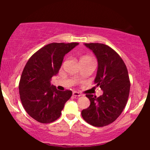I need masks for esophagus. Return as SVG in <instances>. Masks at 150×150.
I'll return each instance as SVG.
<instances>
[{"mask_svg":"<svg viewBox=\"0 0 150 150\" xmlns=\"http://www.w3.org/2000/svg\"><path fill=\"white\" fill-rule=\"evenodd\" d=\"M72 95H73L74 96H77V97H79V96H81V93H80L79 92L73 91V93H72Z\"/></svg>","mask_w":150,"mask_h":150,"instance_id":"esophagus-1","label":"esophagus"}]
</instances>
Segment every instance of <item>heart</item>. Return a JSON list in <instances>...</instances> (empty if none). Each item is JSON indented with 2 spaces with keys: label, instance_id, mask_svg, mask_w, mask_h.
<instances>
[{
  "label": "heart",
  "instance_id": "1",
  "mask_svg": "<svg viewBox=\"0 0 150 150\" xmlns=\"http://www.w3.org/2000/svg\"><path fill=\"white\" fill-rule=\"evenodd\" d=\"M82 59H91V58L90 57H87V56H85V57H83L81 59V60Z\"/></svg>",
  "mask_w": 150,
  "mask_h": 150
}]
</instances>
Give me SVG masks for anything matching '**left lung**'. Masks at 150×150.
<instances>
[{
  "instance_id": "8db88e82",
  "label": "left lung",
  "mask_w": 150,
  "mask_h": 150,
  "mask_svg": "<svg viewBox=\"0 0 150 150\" xmlns=\"http://www.w3.org/2000/svg\"><path fill=\"white\" fill-rule=\"evenodd\" d=\"M96 55L98 69L94 83L103 94L99 97L86 94L91 104L81 112L83 118L90 125L103 127L120 115L128 102L129 76L123 60L115 50L103 43H85Z\"/></svg>"
}]
</instances>
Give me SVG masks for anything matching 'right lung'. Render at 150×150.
I'll use <instances>...</instances> for the list:
<instances>
[{"label":"right lung","mask_w":150,"mask_h":150,"mask_svg":"<svg viewBox=\"0 0 150 150\" xmlns=\"http://www.w3.org/2000/svg\"><path fill=\"white\" fill-rule=\"evenodd\" d=\"M78 43H51L36 51L27 62L19 83L21 102L28 114L41 123L60 117L72 91H61L50 83L58 73L64 55Z\"/></svg>","instance_id":"obj_1"}]
</instances>
